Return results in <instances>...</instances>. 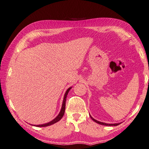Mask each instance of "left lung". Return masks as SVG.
Wrapping results in <instances>:
<instances>
[{
	"mask_svg": "<svg viewBox=\"0 0 149 149\" xmlns=\"http://www.w3.org/2000/svg\"><path fill=\"white\" fill-rule=\"evenodd\" d=\"M90 115V117H91V118H92V120H93L95 122H96V123H97L99 124H101V125H109V126H111V125H113V126H117V125H119L120 124V123H117V124H107V123H104V122H100V121H98L97 120L94 119V118H92L91 117V115Z\"/></svg>",
	"mask_w": 149,
	"mask_h": 149,
	"instance_id": "left-lung-1",
	"label": "left lung"
}]
</instances>
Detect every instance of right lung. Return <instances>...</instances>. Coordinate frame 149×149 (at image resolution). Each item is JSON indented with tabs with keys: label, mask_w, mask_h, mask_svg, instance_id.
I'll use <instances>...</instances> for the list:
<instances>
[{
	"label": "right lung",
	"mask_w": 149,
	"mask_h": 149,
	"mask_svg": "<svg viewBox=\"0 0 149 149\" xmlns=\"http://www.w3.org/2000/svg\"><path fill=\"white\" fill-rule=\"evenodd\" d=\"M72 87H69L67 91H66L65 93L64 94V100H63V102H62V108H61V110L60 113H58V115H57V117H56L54 120H52V121L48 122V123H46L44 124H41V125H34V126L36 127H47V126H49V125H51L52 124H54L56 122H58L60 120L61 118H62V117L64 116V112H65V101H66V98H67V95L68 94V92L69 91L71 90V88Z\"/></svg>",
	"instance_id": "1"
}]
</instances>
